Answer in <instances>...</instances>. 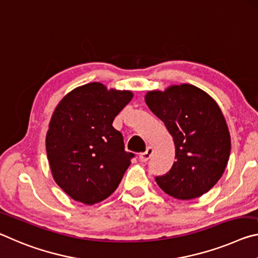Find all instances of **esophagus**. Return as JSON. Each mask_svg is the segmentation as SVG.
<instances>
[{
    "mask_svg": "<svg viewBox=\"0 0 258 258\" xmlns=\"http://www.w3.org/2000/svg\"><path fill=\"white\" fill-rule=\"evenodd\" d=\"M152 154H153V149H152L151 146H149V147H147V149H146V151L144 152V153L139 154V160H141L142 162L149 161V160H150L151 157H152Z\"/></svg>",
    "mask_w": 258,
    "mask_h": 258,
    "instance_id": "34e87169",
    "label": "esophagus"
}]
</instances>
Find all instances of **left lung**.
Returning <instances> with one entry per match:
<instances>
[{"instance_id":"left-lung-1","label":"left lung","mask_w":258,"mask_h":258,"mask_svg":"<svg viewBox=\"0 0 258 258\" xmlns=\"http://www.w3.org/2000/svg\"><path fill=\"white\" fill-rule=\"evenodd\" d=\"M145 101L167 126L176 150L171 169L155 181L176 199L201 197L221 178L230 158L231 136L222 109L206 91L187 83L147 91Z\"/></svg>"}]
</instances>
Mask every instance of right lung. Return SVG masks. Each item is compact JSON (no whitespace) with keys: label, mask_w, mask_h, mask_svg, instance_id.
<instances>
[{"label":"right lung","mask_w":258,"mask_h":258,"mask_svg":"<svg viewBox=\"0 0 258 258\" xmlns=\"http://www.w3.org/2000/svg\"><path fill=\"white\" fill-rule=\"evenodd\" d=\"M133 97L129 90L91 82L69 92L54 108L46 155L54 181L73 200L95 205L119 186L134 154L124 151L112 123Z\"/></svg>","instance_id":"1"}]
</instances>
